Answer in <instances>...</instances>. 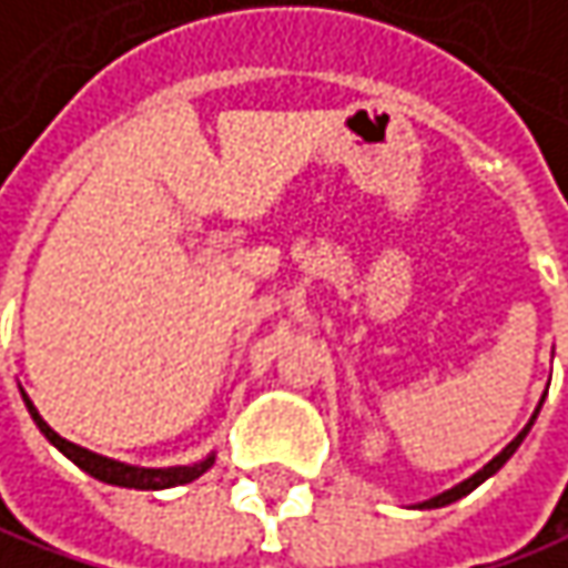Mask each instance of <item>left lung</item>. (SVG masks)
Instances as JSON below:
<instances>
[{"instance_id":"obj_1","label":"left lung","mask_w":568,"mask_h":568,"mask_svg":"<svg viewBox=\"0 0 568 568\" xmlns=\"http://www.w3.org/2000/svg\"><path fill=\"white\" fill-rule=\"evenodd\" d=\"M540 404H544V400H540ZM537 413H540V407L534 409V416H530V423H528V426H525V429L518 432V438H515V442H508L506 448H503V455L493 457V460H489V464H486L483 470H477V474H474L470 480L457 483L455 489H448V493H442V496H435V499H429V503H423V506H419V508H442V506H452V503H457L460 496H467V493H474V489H477V486H480L483 480H489V477H493V474H496V470H499V467L506 464L508 457H511V455H515V452H518V445L525 442V435H528L530 426H534V419H537Z\"/></svg>"}]
</instances>
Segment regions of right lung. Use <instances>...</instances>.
Returning a JSON list of instances; mask_svg holds the SVG:
<instances>
[{
  "label": "right lung",
  "instance_id": "right-lung-1",
  "mask_svg": "<svg viewBox=\"0 0 568 568\" xmlns=\"http://www.w3.org/2000/svg\"><path fill=\"white\" fill-rule=\"evenodd\" d=\"M24 404H28V413H31V419L38 423V429L47 435V442L50 445H57L62 455L69 457L72 464H79L85 474H91L94 480L101 483H111V486H126V489H168V486H184V483L196 480L200 474H206L212 467V460L215 457H206V460H200V464H193V467H164V470H149V467H130V464H120V460H111V457H101L94 455V452H88V448H79V445H72V442H65L62 435L50 429L43 419H40V413L34 409V404L24 397Z\"/></svg>",
  "mask_w": 568,
  "mask_h": 568
}]
</instances>
